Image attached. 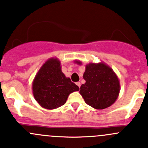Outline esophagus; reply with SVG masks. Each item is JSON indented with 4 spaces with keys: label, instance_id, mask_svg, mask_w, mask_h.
<instances>
[{
    "label": "esophagus",
    "instance_id": "esophagus-1",
    "mask_svg": "<svg viewBox=\"0 0 148 148\" xmlns=\"http://www.w3.org/2000/svg\"><path fill=\"white\" fill-rule=\"evenodd\" d=\"M76 84H77V86H79V87H80V86H81V83H80L79 82H77V83H76Z\"/></svg>",
    "mask_w": 148,
    "mask_h": 148
}]
</instances>
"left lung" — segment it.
<instances>
[{"label": "left lung", "mask_w": 148, "mask_h": 148, "mask_svg": "<svg viewBox=\"0 0 148 148\" xmlns=\"http://www.w3.org/2000/svg\"><path fill=\"white\" fill-rule=\"evenodd\" d=\"M74 62L79 65L82 64L77 60ZM83 78L86 82L80 87L79 93L88 105L103 110L110 107L118 98L120 80L112 69L104 62L86 64Z\"/></svg>", "instance_id": "left-lung-1"}]
</instances>
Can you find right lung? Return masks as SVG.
I'll use <instances>...</instances> for the list:
<instances>
[{"label": "right lung", "instance_id": "obj_1", "mask_svg": "<svg viewBox=\"0 0 148 148\" xmlns=\"http://www.w3.org/2000/svg\"><path fill=\"white\" fill-rule=\"evenodd\" d=\"M79 90L62 71L57 58H50L44 64L32 83L33 95L41 107L54 110L64 105L69 95Z\"/></svg>", "mask_w": 148, "mask_h": 148}]
</instances>
